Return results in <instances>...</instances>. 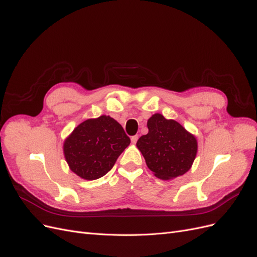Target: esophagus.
Returning <instances> with one entry per match:
<instances>
[{
  "instance_id": "34e87169",
  "label": "esophagus",
  "mask_w": 257,
  "mask_h": 257,
  "mask_svg": "<svg viewBox=\"0 0 257 257\" xmlns=\"http://www.w3.org/2000/svg\"><path fill=\"white\" fill-rule=\"evenodd\" d=\"M131 141H132V143H133V144H136V143H137V141H138V135H135V136H132V138H131Z\"/></svg>"
}]
</instances>
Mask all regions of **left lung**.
Here are the masks:
<instances>
[{
	"instance_id": "8db88e82",
	"label": "left lung",
	"mask_w": 257,
	"mask_h": 257,
	"mask_svg": "<svg viewBox=\"0 0 257 257\" xmlns=\"http://www.w3.org/2000/svg\"><path fill=\"white\" fill-rule=\"evenodd\" d=\"M149 128L136 144L147 166L163 180L184 175L191 168L197 152L196 138L180 123L155 113L148 120Z\"/></svg>"
}]
</instances>
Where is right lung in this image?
<instances>
[{"label": "right lung", "mask_w": 257, "mask_h": 257, "mask_svg": "<svg viewBox=\"0 0 257 257\" xmlns=\"http://www.w3.org/2000/svg\"><path fill=\"white\" fill-rule=\"evenodd\" d=\"M123 127L109 115L80 123L64 143V155L72 172L87 180L105 176L130 145Z\"/></svg>", "instance_id": "right-lung-1"}]
</instances>
